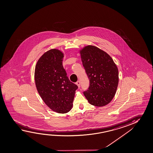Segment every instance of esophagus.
Returning a JSON list of instances; mask_svg holds the SVG:
<instances>
[{
    "label": "esophagus",
    "mask_w": 153,
    "mask_h": 153,
    "mask_svg": "<svg viewBox=\"0 0 153 153\" xmlns=\"http://www.w3.org/2000/svg\"><path fill=\"white\" fill-rule=\"evenodd\" d=\"M76 85H78V88H80V85H81V84H80V81H78L76 82Z\"/></svg>",
    "instance_id": "34e87169"
}]
</instances>
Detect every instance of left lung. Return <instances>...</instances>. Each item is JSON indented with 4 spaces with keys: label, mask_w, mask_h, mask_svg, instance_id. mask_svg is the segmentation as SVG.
<instances>
[{
    "label": "left lung",
    "mask_w": 153,
    "mask_h": 153,
    "mask_svg": "<svg viewBox=\"0 0 153 153\" xmlns=\"http://www.w3.org/2000/svg\"><path fill=\"white\" fill-rule=\"evenodd\" d=\"M90 85L83 94L90 104L102 107L109 104L116 94L119 71L112 57L97 47L88 45L80 51Z\"/></svg>",
    "instance_id": "obj_1"
}]
</instances>
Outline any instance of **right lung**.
<instances>
[{
	"mask_svg": "<svg viewBox=\"0 0 153 153\" xmlns=\"http://www.w3.org/2000/svg\"><path fill=\"white\" fill-rule=\"evenodd\" d=\"M64 53L52 49L36 63L34 80L44 102L54 112L66 113L72 108L76 85L71 82L62 64Z\"/></svg>",
	"mask_w": 153,
	"mask_h": 153,
	"instance_id": "add662e5",
	"label": "right lung"
}]
</instances>
